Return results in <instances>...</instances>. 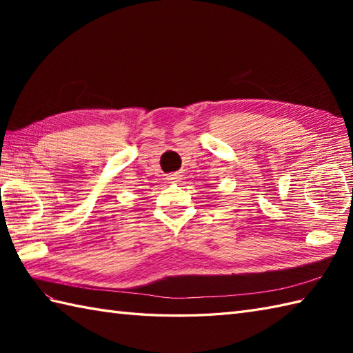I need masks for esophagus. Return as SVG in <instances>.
<instances>
[{
	"label": "esophagus",
	"mask_w": 353,
	"mask_h": 353,
	"mask_svg": "<svg viewBox=\"0 0 353 353\" xmlns=\"http://www.w3.org/2000/svg\"><path fill=\"white\" fill-rule=\"evenodd\" d=\"M179 179H181V177H179L177 174H171V176H168V181H170V182H179Z\"/></svg>",
	"instance_id": "34e87169"
}]
</instances>
